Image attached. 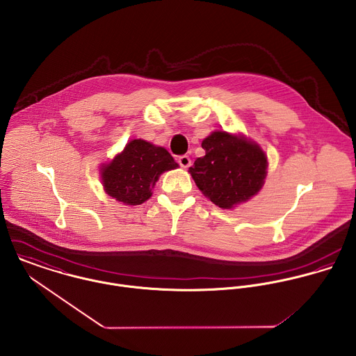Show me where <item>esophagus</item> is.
I'll list each match as a JSON object with an SVG mask.
<instances>
[{
	"label": "esophagus",
	"mask_w": 356,
	"mask_h": 356,
	"mask_svg": "<svg viewBox=\"0 0 356 356\" xmlns=\"http://www.w3.org/2000/svg\"><path fill=\"white\" fill-rule=\"evenodd\" d=\"M178 163H179V165H181L182 168H188V167L191 165L192 160H191V157H189V156L182 154V156H179V157H178Z\"/></svg>",
	"instance_id": "1"
}]
</instances>
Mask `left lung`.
<instances>
[{"instance_id": "8db88e82", "label": "left lung", "mask_w": 356, "mask_h": 356, "mask_svg": "<svg viewBox=\"0 0 356 356\" xmlns=\"http://www.w3.org/2000/svg\"><path fill=\"white\" fill-rule=\"evenodd\" d=\"M205 154L189 168L197 188L220 208L248 202L261 189L267 156L243 136L213 131L202 143Z\"/></svg>"}]
</instances>
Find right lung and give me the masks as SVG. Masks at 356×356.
Here are the masks:
<instances>
[{"label":"right lung","mask_w":356,"mask_h":356,"mask_svg":"<svg viewBox=\"0 0 356 356\" xmlns=\"http://www.w3.org/2000/svg\"><path fill=\"white\" fill-rule=\"evenodd\" d=\"M177 167L178 163L167 149L144 140H133L109 164L102 165L104 191L120 203L140 205L152 196L159 177Z\"/></svg>","instance_id":"1"}]
</instances>
